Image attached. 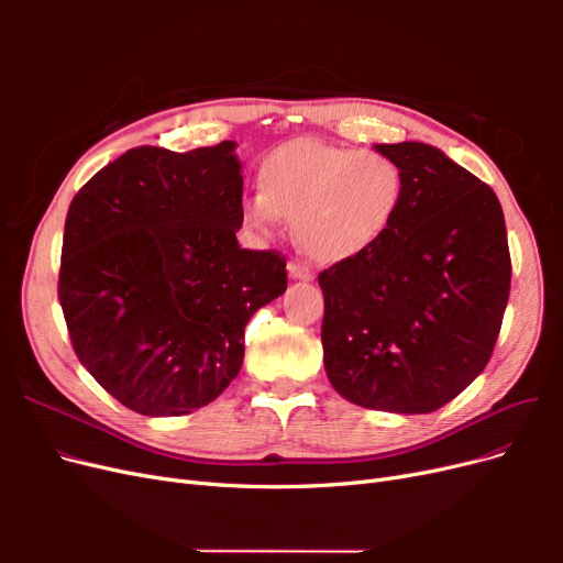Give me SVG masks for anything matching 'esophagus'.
I'll return each instance as SVG.
<instances>
[{
    "label": "esophagus",
    "mask_w": 563,
    "mask_h": 563,
    "mask_svg": "<svg viewBox=\"0 0 563 563\" xmlns=\"http://www.w3.org/2000/svg\"><path fill=\"white\" fill-rule=\"evenodd\" d=\"M288 275H291L294 279H302V282H312L314 279L312 267H308L305 263H298V261L288 263Z\"/></svg>",
    "instance_id": "34e87169"
}]
</instances>
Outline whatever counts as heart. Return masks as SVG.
Returning a JSON list of instances; mask_svg holds the SVG:
<instances>
[{
  "mask_svg": "<svg viewBox=\"0 0 563 563\" xmlns=\"http://www.w3.org/2000/svg\"><path fill=\"white\" fill-rule=\"evenodd\" d=\"M408 180L376 150L291 141L261 164V190L242 199L244 223L269 232L294 220L296 240L319 263H345L395 228Z\"/></svg>",
  "mask_w": 563,
  "mask_h": 563,
  "instance_id": "heart-1",
  "label": "heart"
}]
</instances>
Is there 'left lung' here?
<instances>
[{"label": "left lung", "mask_w": 563, "mask_h": 563, "mask_svg": "<svg viewBox=\"0 0 563 563\" xmlns=\"http://www.w3.org/2000/svg\"><path fill=\"white\" fill-rule=\"evenodd\" d=\"M404 168L401 216L383 240L319 275L323 368L340 397L432 413L486 368L509 298L496 192L424 143L376 145Z\"/></svg>", "instance_id": "obj_1"}]
</instances>
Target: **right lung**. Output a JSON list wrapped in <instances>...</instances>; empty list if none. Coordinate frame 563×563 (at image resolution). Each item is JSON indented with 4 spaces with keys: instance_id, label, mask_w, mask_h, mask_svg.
I'll return each mask as SVG.
<instances>
[{
    "instance_id": "add662e5",
    "label": "right lung",
    "mask_w": 563,
    "mask_h": 563,
    "mask_svg": "<svg viewBox=\"0 0 563 563\" xmlns=\"http://www.w3.org/2000/svg\"><path fill=\"white\" fill-rule=\"evenodd\" d=\"M236 143L133 147L65 218L58 300L77 360L131 411L187 416L244 362V329L286 291V261L240 249Z\"/></svg>"
}]
</instances>
